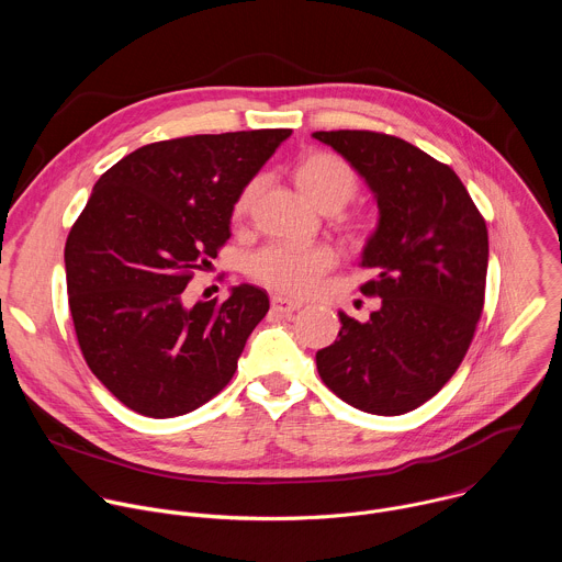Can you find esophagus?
I'll return each mask as SVG.
<instances>
[{
  "instance_id": "34e87169",
  "label": "esophagus",
  "mask_w": 562,
  "mask_h": 562,
  "mask_svg": "<svg viewBox=\"0 0 562 562\" xmlns=\"http://www.w3.org/2000/svg\"><path fill=\"white\" fill-rule=\"evenodd\" d=\"M302 306V302H295V300H289V297H282V295H273L271 297V308L282 313V315H291L295 313L297 308Z\"/></svg>"
}]
</instances>
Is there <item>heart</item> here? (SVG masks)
<instances>
[{
  "label": "heart",
  "instance_id": "obj_1",
  "mask_svg": "<svg viewBox=\"0 0 562 562\" xmlns=\"http://www.w3.org/2000/svg\"><path fill=\"white\" fill-rule=\"evenodd\" d=\"M293 178L300 193L319 211H340L358 191V180L345 159L325 150L302 155ZM256 191L258 182H249L243 189L233 206L235 215H245L249 211ZM334 262V251L323 245L304 249L269 245L249 258L247 271L254 280L273 291L306 295L319 284Z\"/></svg>",
  "mask_w": 562,
  "mask_h": 562
}]
</instances>
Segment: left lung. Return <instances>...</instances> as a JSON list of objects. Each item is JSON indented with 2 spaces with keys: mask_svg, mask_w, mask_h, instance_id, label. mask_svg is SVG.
<instances>
[{
  "mask_svg": "<svg viewBox=\"0 0 562 562\" xmlns=\"http://www.w3.org/2000/svg\"><path fill=\"white\" fill-rule=\"evenodd\" d=\"M358 171L378 204L360 291L380 297L367 323L340 315L317 373L347 405L400 416L434 397L460 367L485 304L490 237L460 178L418 146L373 131H315Z\"/></svg>",
  "mask_w": 562,
  "mask_h": 562,
  "instance_id": "8db88e82",
  "label": "left lung"
}]
</instances>
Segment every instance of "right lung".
<instances>
[{
    "label": "right lung",
    "instance_id": "right-lung-1",
    "mask_svg": "<svg viewBox=\"0 0 562 562\" xmlns=\"http://www.w3.org/2000/svg\"><path fill=\"white\" fill-rule=\"evenodd\" d=\"M291 128L146 144L93 187L66 249L68 306L98 380L148 418L184 416L220 393L269 311L267 291L233 286L189 306L184 289L231 237L237 195Z\"/></svg>",
    "mask_w": 562,
    "mask_h": 562
}]
</instances>
